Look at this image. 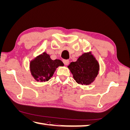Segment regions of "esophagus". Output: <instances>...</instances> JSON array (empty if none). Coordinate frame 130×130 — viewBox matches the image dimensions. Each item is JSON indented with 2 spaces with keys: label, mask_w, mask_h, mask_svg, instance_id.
Segmentation results:
<instances>
[{
  "label": "esophagus",
  "mask_w": 130,
  "mask_h": 130,
  "mask_svg": "<svg viewBox=\"0 0 130 130\" xmlns=\"http://www.w3.org/2000/svg\"><path fill=\"white\" fill-rule=\"evenodd\" d=\"M63 63H64L65 65H67L69 64V61L68 60V59H63Z\"/></svg>",
  "instance_id": "34e87169"
}]
</instances>
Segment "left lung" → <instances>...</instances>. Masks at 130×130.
<instances>
[{
  "instance_id": "1",
  "label": "left lung",
  "mask_w": 130,
  "mask_h": 130,
  "mask_svg": "<svg viewBox=\"0 0 130 130\" xmlns=\"http://www.w3.org/2000/svg\"><path fill=\"white\" fill-rule=\"evenodd\" d=\"M68 68L76 82L82 85L92 83L100 70L98 62L90 52L84 53L76 62L70 63Z\"/></svg>"
}]
</instances>
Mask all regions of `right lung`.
I'll use <instances>...</instances> for the list:
<instances>
[{"instance_id":"add662e5","label":"right lung","mask_w":130,"mask_h":130,"mask_svg":"<svg viewBox=\"0 0 130 130\" xmlns=\"http://www.w3.org/2000/svg\"><path fill=\"white\" fill-rule=\"evenodd\" d=\"M59 66H63L62 62L59 59L52 60L50 55L44 52L30 61V71L37 82H47Z\"/></svg>"}]
</instances>
